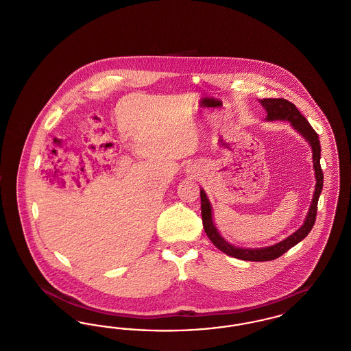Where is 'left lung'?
Listing matches in <instances>:
<instances>
[{
  "instance_id": "1",
  "label": "left lung",
  "mask_w": 351,
  "mask_h": 351,
  "mask_svg": "<svg viewBox=\"0 0 351 351\" xmlns=\"http://www.w3.org/2000/svg\"><path fill=\"white\" fill-rule=\"evenodd\" d=\"M259 102L267 112V117H266L267 122L288 121L291 123V126L309 143V146L312 149V154H313L312 159H313V171H315V178H316V185H315V192H313V199L311 202V206L308 209L304 223L301 225L300 228L295 233L287 237L283 241L267 246V247H258V249H245V247L234 246L219 234L216 225H215L212 204L208 199L205 191L201 188V217H202V225H204L205 233L209 237V239L212 241V243L217 247L218 250H221L233 258H237V259L249 261V262L274 261V259L282 256L284 252H287L291 247L296 246L309 234L315 225V221H316L318 197L321 195L322 185H324V175H322V169L319 166L321 146H319L317 133L313 130V128L309 125V122L298 110V108L289 101L284 100V99H263V100H259Z\"/></svg>"
}]
</instances>
